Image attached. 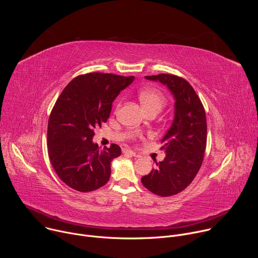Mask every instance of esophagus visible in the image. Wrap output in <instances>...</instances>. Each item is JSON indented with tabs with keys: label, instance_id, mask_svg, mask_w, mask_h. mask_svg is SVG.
Here are the masks:
<instances>
[{
	"label": "esophagus",
	"instance_id": "1",
	"mask_svg": "<svg viewBox=\"0 0 258 258\" xmlns=\"http://www.w3.org/2000/svg\"><path fill=\"white\" fill-rule=\"evenodd\" d=\"M122 153L125 154V155L133 156V157H138V156H139L136 152H134V151H132V150H130V149H122Z\"/></svg>",
	"mask_w": 258,
	"mask_h": 258
}]
</instances>
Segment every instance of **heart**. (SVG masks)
I'll use <instances>...</instances> for the list:
<instances>
[{"instance_id":"1","label":"heart","mask_w":258,"mask_h":258,"mask_svg":"<svg viewBox=\"0 0 258 258\" xmlns=\"http://www.w3.org/2000/svg\"><path fill=\"white\" fill-rule=\"evenodd\" d=\"M139 100L146 112H159L166 103L164 94L155 88H145L141 90Z\"/></svg>"}]
</instances>
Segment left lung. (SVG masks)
Masks as SVG:
<instances>
[{
	"label": "left lung",
	"mask_w": 258,
	"mask_h": 258,
	"mask_svg": "<svg viewBox=\"0 0 258 258\" xmlns=\"http://www.w3.org/2000/svg\"><path fill=\"white\" fill-rule=\"evenodd\" d=\"M145 78L166 86L175 100L172 124L161 140L166 156L141 178L146 189L168 197L185 190L201 167L207 140L205 110L185 79L166 73Z\"/></svg>",
	"instance_id": "8db88e82"
}]
</instances>
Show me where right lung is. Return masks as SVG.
<instances>
[{"instance_id":"obj_1","label":"right lung","mask_w":258,"mask_h":258,"mask_svg":"<svg viewBox=\"0 0 258 258\" xmlns=\"http://www.w3.org/2000/svg\"><path fill=\"white\" fill-rule=\"evenodd\" d=\"M134 77L91 72L73 79L56 101L48 122V152L64 183L79 192L95 191L109 180L111 161L121 154L112 144L100 150L94 128L106 122L112 103Z\"/></svg>"}]
</instances>
